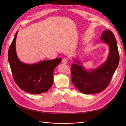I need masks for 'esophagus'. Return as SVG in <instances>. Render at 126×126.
Masks as SVG:
<instances>
[{
    "label": "esophagus",
    "mask_w": 126,
    "mask_h": 126,
    "mask_svg": "<svg viewBox=\"0 0 126 126\" xmlns=\"http://www.w3.org/2000/svg\"><path fill=\"white\" fill-rule=\"evenodd\" d=\"M62 62L64 64H67V60L66 58H64V59H63Z\"/></svg>",
    "instance_id": "34e87169"
}]
</instances>
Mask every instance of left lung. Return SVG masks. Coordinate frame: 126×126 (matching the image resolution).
<instances>
[{
    "label": "left lung",
    "mask_w": 126,
    "mask_h": 126,
    "mask_svg": "<svg viewBox=\"0 0 126 126\" xmlns=\"http://www.w3.org/2000/svg\"><path fill=\"white\" fill-rule=\"evenodd\" d=\"M100 39L109 48L108 58L104 63L96 69L87 70L80 61L74 59L76 63L71 65V81L83 94H94L104 90L109 84L119 64V55L113 33L109 30H105Z\"/></svg>",
    "instance_id": "1"
}]
</instances>
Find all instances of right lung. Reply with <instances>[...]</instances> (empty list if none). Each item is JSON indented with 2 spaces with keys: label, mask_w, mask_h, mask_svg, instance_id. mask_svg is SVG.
Segmentation results:
<instances>
[{
  "label": "right lung",
  "mask_w": 126,
  "mask_h": 126,
  "mask_svg": "<svg viewBox=\"0 0 126 126\" xmlns=\"http://www.w3.org/2000/svg\"><path fill=\"white\" fill-rule=\"evenodd\" d=\"M17 31L8 50V61L14 80L20 88L31 94L46 93L53 83L54 70L62 58L27 64L19 59L16 50Z\"/></svg>",
  "instance_id": "right-lung-1"
}]
</instances>
